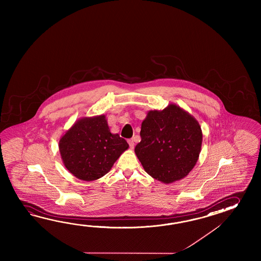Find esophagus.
<instances>
[{"mask_svg": "<svg viewBox=\"0 0 261 261\" xmlns=\"http://www.w3.org/2000/svg\"><path fill=\"white\" fill-rule=\"evenodd\" d=\"M128 143L129 147L133 149V147H134V140L133 139H128Z\"/></svg>", "mask_w": 261, "mask_h": 261, "instance_id": "esophagus-1", "label": "esophagus"}]
</instances>
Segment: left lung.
Segmentation results:
<instances>
[{"label":"left lung","mask_w":261,"mask_h":261,"mask_svg":"<svg viewBox=\"0 0 261 261\" xmlns=\"http://www.w3.org/2000/svg\"><path fill=\"white\" fill-rule=\"evenodd\" d=\"M135 154L150 176L171 184L189 174L199 160L202 132L189 112L171 103L147 113Z\"/></svg>","instance_id":"left-lung-1"}]
</instances>
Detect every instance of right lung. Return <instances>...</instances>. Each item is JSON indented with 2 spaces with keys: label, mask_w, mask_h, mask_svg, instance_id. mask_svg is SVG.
I'll return each mask as SVG.
<instances>
[{
  "label": "right lung",
  "mask_w": 261,
  "mask_h": 261,
  "mask_svg": "<svg viewBox=\"0 0 261 261\" xmlns=\"http://www.w3.org/2000/svg\"><path fill=\"white\" fill-rule=\"evenodd\" d=\"M59 148L67 170L83 181L106 175L128 148L125 139L110 132L105 115L82 117L61 136Z\"/></svg>",
  "instance_id": "obj_1"
}]
</instances>
